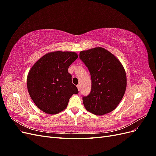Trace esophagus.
Returning <instances> with one entry per match:
<instances>
[{
  "label": "esophagus",
  "mask_w": 156,
  "mask_h": 156,
  "mask_svg": "<svg viewBox=\"0 0 156 156\" xmlns=\"http://www.w3.org/2000/svg\"><path fill=\"white\" fill-rule=\"evenodd\" d=\"M77 87L78 90H80V88H81V85H80V84H78V85L77 86Z\"/></svg>",
  "instance_id": "1"
}]
</instances>
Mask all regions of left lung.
I'll use <instances>...</instances> for the list:
<instances>
[{"instance_id": "1", "label": "left lung", "mask_w": 156, "mask_h": 156, "mask_svg": "<svg viewBox=\"0 0 156 156\" xmlns=\"http://www.w3.org/2000/svg\"><path fill=\"white\" fill-rule=\"evenodd\" d=\"M79 57L88 68L92 79L91 92L83 98L84 107L96 115L114 111L127 86L126 71L120 60L100 47L81 51Z\"/></svg>"}]
</instances>
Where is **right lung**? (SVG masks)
<instances>
[{"instance_id":"add662e5","label":"right lung","mask_w":156,"mask_h":156,"mask_svg":"<svg viewBox=\"0 0 156 156\" xmlns=\"http://www.w3.org/2000/svg\"><path fill=\"white\" fill-rule=\"evenodd\" d=\"M78 58L75 52L47 53L32 66L27 75V89L36 107L49 115L64 111L69 98L79 92L68 68Z\"/></svg>"}]
</instances>
